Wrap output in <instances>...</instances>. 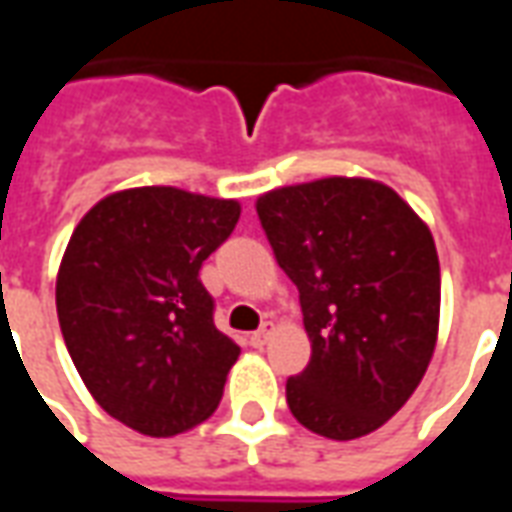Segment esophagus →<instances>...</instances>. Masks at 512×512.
Instances as JSON below:
<instances>
[{"label":"esophagus","instance_id":"obj_1","mask_svg":"<svg viewBox=\"0 0 512 512\" xmlns=\"http://www.w3.org/2000/svg\"><path fill=\"white\" fill-rule=\"evenodd\" d=\"M271 332H274V326H271V323H263V326H260L257 332L249 334V345H252V348H263V345L268 343Z\"/></svg>","mask_w":512,"mask_h":512}]
</instances>
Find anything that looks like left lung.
I'll list each match as a JSON object with an SVG mask.
<instances>
[{
	"label": "left lung",
	"instance_id": "8db88e82",
	"mask_svg": "<svg viewBox=\"0 0 512 512\" xmlns=\"http://www.w3.org/2000/svg\"><path fill=\"white\" fill-rule=\"evenodd\" d=\"M279 268L299 288L310 365L285 395L304 428L351 441L414 395L439 334L428 224L378 180L323 178L257 200Z\"/></svg>",
	"mask_w": 512,
	"mask_h": 512
}]
</instances>
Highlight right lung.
I'll return each mask as SVG.
<instances>
[{"instance_id":"1","label":"right lung","mask_w":512,"mask_h":512,"mask_svg":"<svg viewBox=\"0 0 512 512\" xmlns=\"http://www.w3.org/2000/svg\"><path fill=\"white\" fill-rule=\"evenodd\" d=\"M241 205L172 186L115 191L76 224L57 318L84 386L109 417L167 439L219 406L241 348L216 329L202 260Z\"/></svg>"}]
</instances>
